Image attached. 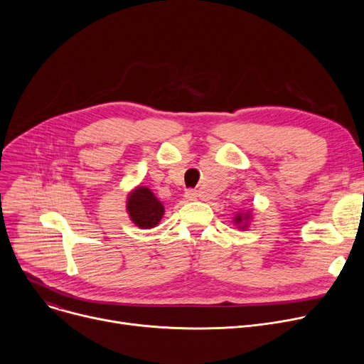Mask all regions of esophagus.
Instances as JSON below:
<instances>
[{
	"instance_id": "1",
	"label": "esophagus",
	"mask_w": 364,
	"mask_h": 364,
	"mask_svg": "<svg viewBox=\"0 0 364 364\" xmlns=\"http://www.w3.org/2000/svg\"><path fill=\"white\" fill-rule=\"evenodd\" d=\"M198 198H199V193L193 188H188L186 192V199L187 200H198Z\"/></svg>"
}]
</instances>
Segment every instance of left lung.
Returning a JSON list of instances; mask_svg holds the SVG:
<instances>
[{
    "instance_id": "left-lung-1",
    "label": "left lung",
    "mask_w": 364,
    "mask_h": 364,
    "mask_svg": "<svg viewBox=\"0 0 364 364\" xmlns=\"http://www.w3.org/2000/svg\"><path fill=\"white\" fill-rule=\"evenodd\" d=\"M250 220H251L250 214H237L235 217V224L239 225L242 230H245V228L247 227V223H250Z\"/></svg>"
}]
</instances>
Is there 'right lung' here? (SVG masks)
I'll return each mask as SVG.
<instances>
[{
  "mask_svg": "<svg viewBox=\"0 0 364 364\" xmlns=\"http://www.w3.org/2000/svg\"><path fill=\"white\" fill-rule=\"evenodd\" d=\"M127 213L140 228H153L164 217L165 208L146 186L134 188L127 199Z\"/></svg>",
  "mask_w": 364,
  "mask_h": 364,
  "instance_id": "add662e5",
  "label": "right lung"
}]
</instances>
